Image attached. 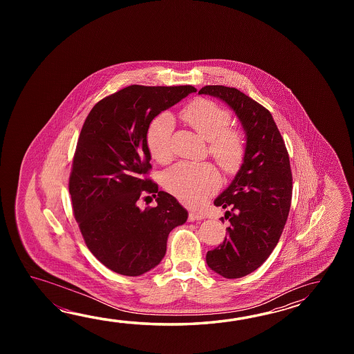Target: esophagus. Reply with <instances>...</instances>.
Returning <instances> with one entry per match:
<instances>
[{
	"mask_svg": "<svg viewBox=\"0 0 354 354\" xmlns=\"http://www.w3.org/2000/svg\"><path fill=\"white\" fill-rule=\"evenodd\" d=\"M203 218H205V215H203V214H198V212H189V214H188V221L203 220Z\"/></svg>",
	"mask_w": 354,
	"mask_h": 354,
	"instance_id": "esophagus-1",
	"label": "esophagus"
}]
</instances>
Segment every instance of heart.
I'll return each mask as SVG.
<instances>
[{"instance_id":"b5f03b06","label":"heart","mask_w":354,"mask_h":354,"mask_svg":"<svg viewBox=\"0 0 354 354\" xmlns=\"http://www.w3.org/2000/svg\"><path fill=\"white\" fill-rule=\"evenodd\" d=\"M182 119L198 136L209 142V151L226 172H235L244 159L245 143L239 131L229 129L230 113L206 98H200L186 106ZM174 130L171 113L157 115L147 131V145L151 157L160 163L172 158L171 140ZM165 186L183 203L195 206L218 187V171L209 163L192 165L180 162L165 174Z\"/></svg>"}]
</instances>
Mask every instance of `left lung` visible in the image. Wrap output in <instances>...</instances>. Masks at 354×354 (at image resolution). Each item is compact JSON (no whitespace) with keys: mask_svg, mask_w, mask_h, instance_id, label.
I'll return each instance as SVG.
<instances>
[{"mask_svg":"<svg viewBox=\"0 0 354 354\" xmlns=\"http://www.w3.org/2000/svg\"><path fill=\"white\" fill-rule=\"evenodd\" d=\"M198 93L230 106L247 136L239 172L214 201L230 209L225 212L230 223L227 236L206 254L212 271L225 279H241L266 262L283 232L292 198L288 151L271 113L253 98L225 86H205Z\"/></svg>","mask_w":354,"mask_h":354,"instance_id":"obj_1","label":"left lung"}]
</instances>
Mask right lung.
<instances>
[{
    "mask_svg": "<svg viewBox=\"0 0 354 354\" xmlns=\"http://www.w3.org/2000/svg\"><path fill=\"white\" fill-rule=\"evenodd\" d=\"M191 92L195 87L131 84L98 101L83 124L68 183L73 214L91 253L122 276L158 266L168 234L187 220L174 196L148 178L147 131ZM151 195L158 206L140 211L138 201Z\"/></svg>",
    "mask_w": 354,
    "mask_h": 354,
    "instance_id": "right-lung-1",
    "label": "right lung"
}]
</instances>
